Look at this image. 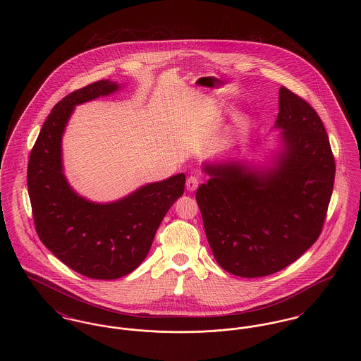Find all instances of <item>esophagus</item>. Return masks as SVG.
Instances as JSON below:
<instances>
[{"instance_id":"esophagus-1","label":"esophagus","mask_w":361,"mask_h":361,"mask_svg":"<svg viewBox=\"0 0 361 361\" xmlns=\"http://www.w3.org/2000/svg\"><path fill=\"white\" fill-rule=\"evenodd\" d=\"M199 183H200V180H199L197 176H189L188 178H187V189H188L189 192L196 190V188L199 187Z\"/></svg>"}]
</instances>
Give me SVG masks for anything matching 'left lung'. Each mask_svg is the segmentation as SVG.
<instances>
[{
    "label": "left lung",
    "mask_w": 361,
    "mask_h": 361,
    "mask_svg": "<svg viewBox=\"0 0 361 361\" xmlns=\"http://www.w3.org/2000/svg\"><path fill=\"white\" fill-rule=\"evenodd\" d=\"M276 127L284 150L275 168L206 165L211 178L196 192L214 257L240 277L272 275L300 257L322 231L333 192L336 162L325 126L286 86L279 90Z\"/></svg>",
    "instance_id": "left-lung-1"
}]
</instances>
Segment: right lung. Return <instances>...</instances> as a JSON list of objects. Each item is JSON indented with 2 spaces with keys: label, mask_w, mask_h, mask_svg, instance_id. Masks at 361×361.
Returning a JSON list of instances; mask_svg holds the SVG:
<instances>
[{
  "label": "right lung",
  "mask_w": 361,
  "mask_h": 361,
  "mask_svg": "<svg viewBox=\"0 0 361 361\" xmlns=\"http://www.w3.org/2000/svg\"><path fill=\"white\" fill-rule=\"evenodd\" d=\"M115 90L116 82L102 80L56 104L35 142L27 171L40 240L73 271L100 280L119 279L137 269L185 184V174L180 173L109 204L90 203L70 188L62 169L61 142L74 105Z\"/></svg>",
  "instance_id": "1"
}]
</instances>
